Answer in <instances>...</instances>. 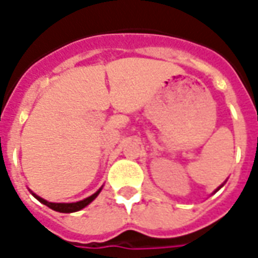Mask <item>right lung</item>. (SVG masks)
<instances>
[{
	"label": "right lung",
	"mask_w": 258,
	"mask_h": 258,
	"mask_svg": "<svg viewBox=\"0 0 258 258\" xmlns=\"http://www.w3.org/2000/svg\"><path fill=\"white\" fill-rule=\"evenodd\" d=\"M99 192H101V189L98 190V192H95L94 195H91L90 198H87V199L84 200H80V202H76V203H51V202H47V200H44L42 198H40V196H37V195H34L36 199H38L41 202L42 205L48 206V207L52 209V210L59 211V213H74V211H79L81 210V209H84L87 205H90L91 202L98 196Z\"/></svg>",
	"instance_id": "add662e5"
}]
</instances>
